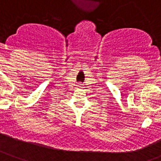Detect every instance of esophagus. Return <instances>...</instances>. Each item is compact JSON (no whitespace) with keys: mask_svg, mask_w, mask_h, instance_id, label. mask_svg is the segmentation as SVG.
<instances>
[{"mask_svg":"<svg viewBox=\"0 0 161 161\" xmlns=\"http://www.w3.org/2000/svg\"><path fill=\"white\" fill-rule=\"evenodd\" d=\"M78 87H82V84H81V83H78Z\"/></svg>","mask_w":161,"mask_h":161,"instance_id":"esophagus-1","label":"esophagus"}]
</instances>
